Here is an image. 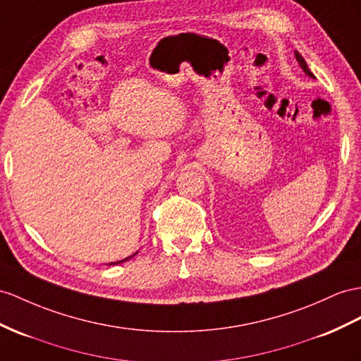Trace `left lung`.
<instances>
[{"label":"left lung","mask_w":361,"mask_h":361,"mask_svg":"<svg viewBox=\"0 0 361 361\" xmlns=\"http://www.w3.org/2000/svg\"><path fill=\"white\" fill-rule=\"evenodd\" d=\"M294 56H295V61L299 62V66H300V68L303 70L305 75L310 76V78H312V79H316V76H314L312 73L310 71V68H308V66H307V62H305V59L302 58V54H300L299 51H294Z\"/></svg>","instance_id":"left-lung-1"}]
</instances>
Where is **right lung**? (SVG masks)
Here are the masks:
<instances>
[{
  "mask_svg": "<svg viewBox=\"0 0 361 361\" xmlns=\"http://www.w3.org/2000/svg\"><path fill=\"white\" fill-rule=\"evenodd\" d=\"M137 253H138V252H135V253H134V255H131V256H128V257H125V259H122V261H117V262H111L109 265H117V264H122V262H125V261H128V259H131V257H133V256H135Z\"/></svg>",
  "mask_w": 361,
  "mask_h": 361,
  "instance_id": "add662e5",
  "label": "right lung"
}]
</instances>
